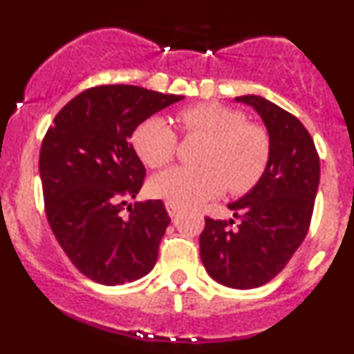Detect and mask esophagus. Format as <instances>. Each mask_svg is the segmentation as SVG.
Wrapping results in <instances>:
<instances>
[{
  "mask_svg": "<svg viewBox=\"0 0 354 354\" xmlns=\"http://www.w3.org/2000/svg\"><path fill=\"white\" fill-rule=\"evenodd\" d=\"M166 209H167V214H169L171 217H174L178 212H180V205L174 202H166Z\"/></svg>",
  "mask_w": 354,
  "mask_h": 354,
  "instance_id": "1",
  "label": "esophagus"
}]
</instances>
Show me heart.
I'll use <instances>...</instances> for the list:
<instances>
[{
    "label": "heart",
    "mask_w": 354,
    "mask_h": 354,
    "mask_svg": "<svg viewBox=\"0 0 354 354\" xmlns=\"http://www.w3.org/2000/svg\"><path fill=\"white\" fill-rule=\"evenodd\" d=\"M176 124L187 137H205L200 167L174 166L149 181L152 197L194 205L221 195H243L266 174L272 154L270 135L262 124L246 121L245 113L217 102H200L176 114ZM135 152L151 167H162L178 149V133L164 118L152 116L133 131Z\"/></svg>",
    "instance_id": "b5f03b06"
}]
</instances>
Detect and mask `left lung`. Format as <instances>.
Segmentation results:
<instances>
[{
  "label": "left lung",
  "mask_w": 354,
  "mask_h": 354,
  "mask_svg": "<svg viewBox=\"0 0 354 354\" xmlns=\"http://www.w3.org/2000/svg\"><path fill=\"white\" fill-rule=\"evenodd\" d=\"M253 106L266 123L272 154L266 174L243 198L230 203L234 221L205 217L200 257L214 281L233 289L263 286L277 276L305 240L312 223L320 159L301 121L259 95Z\"/></svg>",
  "instance_id": "1"
}]
</instances>
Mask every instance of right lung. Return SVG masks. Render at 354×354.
I'll use <instances>...</instances> for the list:
<instances>
[{
	"label": "right lung",
	"instance_id": "add662e5",
	"mask_svg": "<svg viewBox=\"0 0 354 354\" xmlns=\"http://www.w3.org/2000/svg\"><path fill=\"white\" fill-rule=\"evenodd\" d=\"M183 95L137 85H97L59 111L41 145L39 171L48 223L68 259L106 286L154 269L171 223L162 200L137 202L145 178L130 138L135 128Z\"/></svg>",
	"mask_w": 354,
	"mask_h": 354
}]
</instances>
